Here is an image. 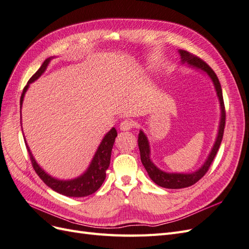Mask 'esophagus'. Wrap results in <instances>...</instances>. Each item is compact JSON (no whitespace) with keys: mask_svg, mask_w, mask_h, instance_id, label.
Returning <instances> with one entry per match:
<instances>
[{"mask_svg":"<svg viewBox=\"0 0 249 249\" xmlns=\"http://www.w3.org/2000/svg\"><path fill=\"white\" fill-rule=\"evenodd\" d=\"M134 126V122L129 121V120H125L121 124H120V129L123 130V131H127V130H130L131 128H133Z\"/></svg>","mask_w":249,"mask_h":249,"instance_id":"esophagus-1","label":"esophagus"}]
</instances>
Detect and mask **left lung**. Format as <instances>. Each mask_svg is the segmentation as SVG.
I'll return each instance as SVG.
<instances>
[{
	"instance_id": "obj_1",
	"label": "left lung",
	"mask_w": 249,
	"mask_h": 249,
	"mask_svg": "<svg viewBox=\"0 0 249 249\" xmlns=\"http://www.w3.org/2000/svg\"><path fill=\"white\" fill-rule=\"evenodd\" d=\"M179 53L181 55L182 64L186 63L187 65L191 68L202 70L211 78V81L215 88L216 94H217V97L219 100L221 114H220V122L218 127L217 138H216V141L214 142L210 154L208 156L205 163L200 166V168H198L197 171L194 173H188V174L166 173L159 170V168L152 162V160L150 158V145H149V141L147 139V136L142 130H140L138 142H139V148L141 152L142 163L143 166H145L146 171L148 172L149 177L152 179V181L156 183L158 186H161L168 189H180V188H185V187L191 186L194 185V184H196L199 179H202L204 177L205 174L208 172V170H209L211 163L213 162V159L215 158L216 154H217V151L219 149V146L222 141L224 125H226V109H224L222 90H221V86L217 75L215 74V72L206 62H204L202 59L197 58L196 55L182 50H179Z\"/></svg>"
}]
</instances>
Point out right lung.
<instances>
[{"label": "right lung", "mask_w": 249, "mask_h": 249, "mask_svg": "<svg viewBox=\"0 0 249 249\" xmlns=\"http://www.w3.org/2000/svg\"><path fill=\"white\" fill-rule=\"evenodd\" d=\"M52 59H53V57L46 59L43 62L42 65L40 66V68L36 71V73L29 79L28 85L25 87V89H23L22 94L20 96V108L22 106L23 97H25V94L28 90L30 84L35 82L36 79H38L40 76H41V74L46 70L47 66H49ZM116 136H117V130L113 127L106 135H104V138L100 142V145L97 151H96V153L92 159L89 167L87 168V171L83 175L79 176V177L75 179H71V180H59V179L53 178L52 176L45 173L36 162V160L33 157V155H32V152L26 141L25 142H26L32 165H33L36 174L39 176V178L41 179L47 186L63 196H71V197H83V196H90L94 194L95 191H97L99 187L102 185L104 180H106L107 170L108 168L109 162H110L111 149H113Z\"/></svg>", "instance_id": "obj_1"}]
</instances>
